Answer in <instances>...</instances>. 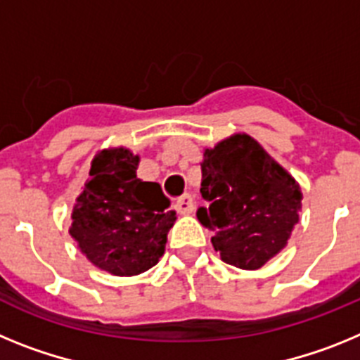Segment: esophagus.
I'll use <instances>...</instances> for the list:
<instances>
[{
    "label": "esophagus",
    "mask_w": 360,
    "mask_h": 360,
    "mask_svg": "<svg viewBox=\"0 0 360 360\" xmlns=\"http://www.w3.org/2000/svg\"><path fill=\"white\" fill-rule=\"evenodd\" d=\"M174 208H176L179 214L186 215V214H192L193 210V199L190 193H184V195H181V198L176 199V202H174Z\"/></svg>",
    "instance_id": "obj_1"
}]
</instances>
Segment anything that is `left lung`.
I'll return each instance as SVG.
<instances>
[{
    "mask_svg": "<svg viewBox=\"0 0 360 360\" xmlns=\"http://www.w3.org/2000/svg\"><path fill=\"white\" fill-rule=\"evenodd\" d=\"M198 219L214 232L212 245L226 264L257 270L286 246L299 223L297 181L254 137L236 134L205 150Z\"/></svg>",
    "mask_w": 360,
    "mask_h": 360,
    "instance_id": "left-lung-1",
    "label": "left lung"
}]
</instances>
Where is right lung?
Returning <instances> with one entry per match:
<instances>
[{"label":"right lung","instance_id":"add662e5","mask_svg":"<svg viewBox=\"0 0 360 360\" xmlns=\"http://www.w3.org/2000/svg\"><path fill=\"white\" fill-rule=\"evenodd\" d=\"M137 165L139 155L123 146L101 150L92 159L68 230L92 264L120 277L158 264L177 219L159 183L136 176Z\"/></svg>","mask_w":360,"mask_h":360}]
</instances>
